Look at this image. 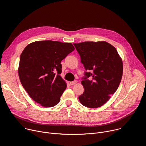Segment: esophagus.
Listing matches in <instances>:
<instances>
[{
	"label": "esophagus",
	"mask_w": 146,
	"mask_h": 146,
	"mask_svg": "<svg viewBox=\"0 0 146 146\" xmlns=\"http://www.w3.org/2000/svg\"><path fill=\"white\" fill-rule=\"evenodd\" d=\"M77 83V81L75 80V81H71V82H70V84L71 86H73V85L76 84Z\"/></svg>",
	"instance_id": "1"
}]
</instances>
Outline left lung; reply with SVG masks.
<instances>
[{
	"label": "left lung",
	"mask_w": 146,
	"mask_h": 146,
	"mask_svg": "<svg viewBox=\"0 0 146 146\" xmlns=\"http://www.w3.org/2000/svg\"><path fill=\"white\" fill-rule=\"evenodd\" d=\"M87 72L81 84L84 92L78 99L83 106L97 108L117 91L122 78V61L114 47L106 41L73 44ZM92 72V73L89 72ZM93 76V80L88 78Z\"/></svg>",
	"instance_id": "obj_1"
}]
</instances>
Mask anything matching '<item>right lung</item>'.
Returning <instances> with one entry per match:
<instances>
[{
  "label": "right lung",
  "instance_id": "right-lung-1",
  "mask_svg": "<svg viewBox=\"0 0 146 146\" xmlns=\"http://www.w3.org/2000/svg\"><path fill=\"white\" fill-rule=\"evenodd\" d=\"M74 50L70 43L44 40L28 44L21 54L18 75L30 97L44 107H53L59 102L66 88L59 76L60 62Z\"/></svg>",
  "mask_w": 146,
  "mask_h": 146
}]
</instances>
